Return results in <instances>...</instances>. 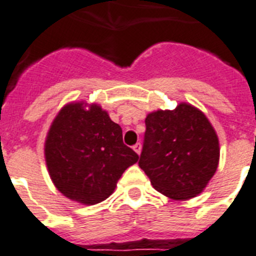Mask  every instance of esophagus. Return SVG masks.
I'll list each match as a JSON object with an SVG mask.
<instances>
[{
    "mask_svg": "<svg viewBox=\"0 0 256 256\" xmlns=\"http://www.w3.org/2000/svg\"><path fill=\"white\" fill-rule=\"evenodd\" d=\"M133 150H134V151L137 152L138 154H140V151H142V146H140V144H136L134 146H133Z\"/></svg>",
    "mask_w": 256,
    "mask_h": 256,
    "instance_id": "esophagus-1",
    "label": "esophagus"
}]
</instances>
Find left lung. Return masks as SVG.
<instances>
[{
	"label": "left lung",
	"mask_w": 256,
	"mask_h": 256,
	"mask_svg": "<svg viewBox=\"0 0 256 256\" xmlns=\"http://www.w3.org/2000/svg\"><path fill=\"white\" fill-rule=\"evenodd\" d=\"M140 168L157 192L188 200L204 190L220 162V142L206 114L188 102L146 116Z\"/></svg>",
	"instance_id": "1"
}]
</instances>
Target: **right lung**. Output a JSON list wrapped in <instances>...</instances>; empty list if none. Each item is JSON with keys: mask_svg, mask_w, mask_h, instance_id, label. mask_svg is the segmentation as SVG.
<instances>
[{"mask_svg": "<svg viewBox=\"0 0 256 256\" xmlns=\"http://www.w3.org/2000/svg\"><path fill=\"white\" fill-rule=\"evenodd\" d=\"M49 176L58 190L85 206L116 190L138 154L123 144L122 128L99 104L74 102L60 110L44 144Z\"/></svg>", "mask_w": 256, "mask_h": 256, "instance_id": "right-lung-1", "label": "right lung"}]
</instances>
